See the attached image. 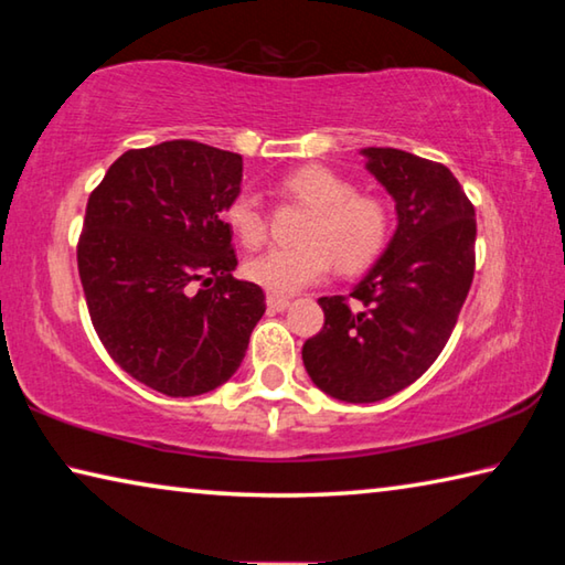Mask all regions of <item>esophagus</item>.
<instances>
[{
    "label": "esophagus",
    "instance_id": "34e87169",
    "mask_svg": "<svg viewBox=\"0 0 565 565\" xmlns=\"http://www.w3.org/2000/svg\"><path fill=\"white\" fill-rule=\"evenodd\" d=\"M266 303H269V309L271 311H286L289 309V299H286V296H276V294H269L266 296Z\"/></svg>",
    "mask_w": 565,
    "mask_h": 565
}]
</instances>
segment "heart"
Masks as SVG:
<instances>
[{
    "label": "heart",
    "instance_id": "heart-1",
    "mask_svg": "<svg viewBox=\"0 0 565 565\" xmlns=\"http://www.w3.org/2000/svg\"><path fill=\"white\" fill-rule=\"evenodd\" d=\"M281 191L311 209L299 232V246H271L244 264V274L271 294H294L319 281L331 264L356 274L374 264L388 244L391 212L386 202L333 169L306 164L281 179ZM224 222L238 242L259 246L266 236V214L259 196L238 191L224 206Z\"/></svg>",
    "mask_w": 565,
    "mask_h": 565
}]
</instances>
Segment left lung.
Masks as SVG:
<instances>
[{"label": "left lung", "mask_w": 565, "mask_h": 565, "mask_svg": "<svg viewBox=\"0 0 565 565\" xmlns=\"http://www.w3.org/2000/svg\"><path fill=\"white\" fill-rule=\"evenodd\" d=\"M396 202L386 252L347 296H321L323 329L301 349L313 384L347 404H374L426 374L471 289L476 212L451 169L401 149H361Z\"/></svg>", "instance_id": "8db88e82"}]
</instances>
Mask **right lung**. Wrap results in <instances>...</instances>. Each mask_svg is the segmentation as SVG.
Listing matches in <instances>:
<instances>
[{
  "mask_svg": "<svg viewBox=\"0 0 565 565\" xmlns=\"http://www.w3.org/2000/svg\"><path fill=\"white\" fill-rule=\"evenodd\" d=\"M238 191L242 157L174 139L124 151L87 202L76 264L92 323L109 356L159 394L226 384L266 311L262 286L232 276L222 212Z\"/></svg>",
  "mask_w": 565,
  "mask_h": 565,
  "instance_id": "right-lung-1",
  "label": "right lung"
}]
</instances>
